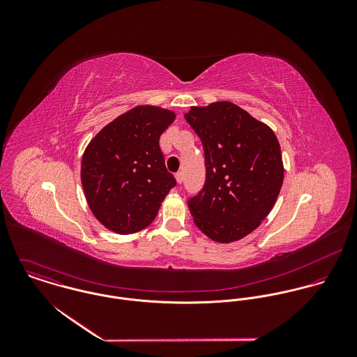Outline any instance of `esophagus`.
I'll list each match as a JSON object with an SVG mask.
<instances>
[{
  "instance_id": "1",
  "label": "esophagus",
  "mask_w": 357,
  "mask_h": 357,
  "mask_svg": "<svg viewBox=\"0 0 357 357\" xmlns=\"http://www.w3.org/2000/svg\"><path fill=\"white\" fill-rule=\"evenodd\" d=\"M174 177H176L177 184H181V183H183V173H181V172H177V173L174 174Z\"/></svg>"
}]
</instances>
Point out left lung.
Masks as SVG:
<instances>
[{"label": "left lung", "mask_w": 357, "mask_h": 357, "mask_svg": "<svg viewBox=\"0 0 357 357\" xmlns=\"http://www.w3.org/2000/svg\"><path fill=\"white\" fill-rule=\"evenodd\" d=\"M204 144V190L188 201L195 225L217 243L241 241L276 202L284 167L273 130L231 102L184 114Z\"/></svg>", "instance_id": "obj_1"}]
</instances>
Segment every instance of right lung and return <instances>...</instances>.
<instances>
[{"label":"right lung","instance_id":"obj_1","mask_svg":"<svg viewBox=\"0 0 357 357\" xmlns=\"http://www.w3.org/2000/svg\"><path fill=\"white\" fill-rule=\"evenodd\" d=\"M176 114L137 105L105 125L85 149L81 183L88 206L107 229L130 235L149 227L176 185L159 149Z\"/></svg>","mask_w":357,"mask_h":357}]
</instances>
